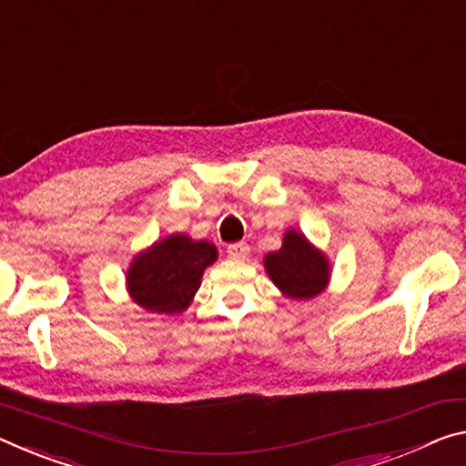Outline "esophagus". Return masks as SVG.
<instances>
[{
  "instance_id": "esophagus-1",
  "label": "esophagus",
  "mask_w": 466,
  "mask_h": 466,
  "mask_svg": "<svg viewBox=\"0 0 466 466\" xmlns=\"http://www.w3.org/2000/svg\"><path fill=\"white\" fill-rule=\"evenodd\" d=\"M248 245L247 242H234V245L228 247V255H230V259H236V261H242L247 259L248 257Z\"/></svg>"
}]
</instances>
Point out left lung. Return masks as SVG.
<instances>
[{
    "label": "left lung",
    "mask_w": 466,
    "mask_h": 466,
    "mask_svg": "<svg viewBox=\"0 0 466 466\" xmlns=\"http://www.w3.org/2000/svg\"><path fill=\"white\" fill-rule=\"evenodd\" d=\"M265 273L286 299L309 300L326 290L331 265L326 253L299 230H286L282 247L263 257Z\"/></svg>",
    "instance_id": "obj_1"
}]
</instances>
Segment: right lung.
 Masks as SVG:
<instances>
[{"label": "right lung", "mask_w": 466, "mask_h": 466, "mask_svg": "<svg viewBox=\"0 0 466 466\" xmlns=\"http://www.w3.org/2000/svg\"><path fill=\"white\" fill-rule=\"evenodd\" d=\"M218 261L216 245L169 234L140 250L127 271L130 299L149 313L180 315L201 288L205 269Z\"/></svg>", "instance_id": "1"}]
</instances>
